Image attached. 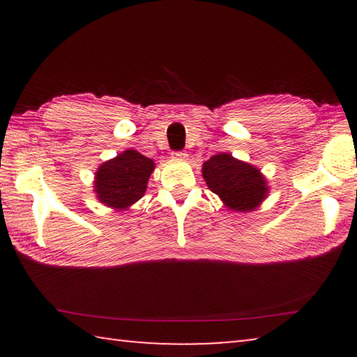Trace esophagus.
I'll return each mask as SVG.
<instances>
[{
    "mask_svg": "<svg viewBox=\"0 0 357 357\" xmlns=\"http://www.w3.org/2000/svg\"><path fill=\"white\" fill-rule=\"evenodd\" d=\"M173 157H174V159H176V160H183V162L187 160V154H185V153H174Z\"/></svg>",
    "mask_w": 357,
    "mask_h": 357,
    "instance_id": "34e87169",
    "label": "esophagus"
}]
</instances>
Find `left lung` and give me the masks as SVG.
<instances>
[{
  "label": "left lung",
  "mask_w": 357,
  "mask_h": 357,
  "mask_svg": "<svg viewBox=\"0 0 357 357\" xmlns=\"http://www.w3.org/2000/svg\"><path fill=\"white\" fill-rule=\"evenodd\" d=\"M202 173L211 192L229 211L252 213L269 195L268 181L261 170L228 153L211 157L203 164Z\"/></svg>",
  "instance_id": "8db88e82"
}]
</instances>
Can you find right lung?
<instances>
[{
  "mask_svg": "<svg viewBox=\"0 0 357 357\" xmlns=\"http://www.w3.org/2000/svg\"><path fill=\"white\" fill-rule=\"evenodd\" d=\"M154 168V160L138 151L132 148L123 151L96 170V198L114 211L129 209L144 195Z\"/></svg>",
  "mask_w": 357,
  "mask_h": 357,
  "instance_id": "right-lung-1",
  "label": "right lung"
}]
</instances>
